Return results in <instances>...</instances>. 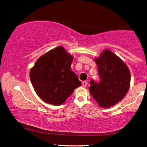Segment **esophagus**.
Segmentation results:
<instances>
[{
  "mask_svg": "<svg viewBox=\"0 0 147 147\" xmlns=\"http://www.w3.org/2000/svg\"><path fill=\"white\" fill-rule=\"evenodd\" d=\"M82 86H84V87H86V85H87V82H86V81H83L82 82Z\"/></svg>",
  "mask_w": 147,
  "mask_h": 147,
  "instance_id": "1",
  "label": "esophagus"
}]
</instances>
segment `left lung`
<instances>
[{
	"mask_svg": "<svg viewBox=\"0 0 147 147\" xmlns=\"http://www.w3.org/2000/svg\"><path fill=\"white\" fill-rule=\"evenodd\" d=\"M100 81L90 80V93L100 107L109 108L120 102L129 89L131 73L127 65L109 49L94 59Z\"/></svg>",
	"mask_w": 147,
	"mask_h": 147,
	"instance_id": "obj_1",
	"label": "left lung"
}]
</instances>
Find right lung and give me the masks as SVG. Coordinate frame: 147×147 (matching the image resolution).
Returning a JSON list of instances; mask_svg holds the SVG:
<instances>
[{
	"instance_id": "1",
	"label": "right lung",
	"mask_w": 147,
	"mask_h": 147,
	"mask_svg": "<svg viewBox=\"0 0 147 147\" xmlns=\"http://www.w3.org/2000/svg\"><path fill=\"white\" fill-rule=\"evenodd\" d=\"M73 57L62 46L41 56L30 71V79L36 94L45 102L59 106L81 85L71 70Z\"/></svg>"
}]
</instances>
